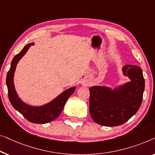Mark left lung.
<instances>
[{
    "label": "left lung",
    "mask_w": 155,
    "mask_h": 155,
    "mask_svg": "<svg viewBox=\"0 0 155 155\" xmlns=\"http://www.w3.org/2000/svg\"><path fill=\"white\" fill-rule=\"evenodd\" d=\"M122 71L130 81L114 89L104 86L89 88V112L93 120L100 125H121L138 112L142 103L145 90L142 69L138 66L126 64Z\"/></svg>",
    "instance_id": "1"
}]
</instances>
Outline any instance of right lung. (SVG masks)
<instances>
[{"mask_svg":"<svg viewBox=\"0 0 155 155\" xmlns=\"http://www.w3.org/2000/svg\"><path fill=\"white\" fill-rule=\"evenodd\" d=\"M34 43H30L26 45L20 53L14 57L11 62L10 70L6 77V85L8 91V97L10 102L15 110L21 113L28 121L34 124L49 123L61 114L64 104L69 97L74 93L75 86L71 87L56 97L48 103L41 106L29 105L23 102L17 95L14 85V74L17 63L25 55L28 50Z\"/></svg>","mask_w":155,"mask_h":155,"instance_id":"1","label":"right lung"}]
</instances>
